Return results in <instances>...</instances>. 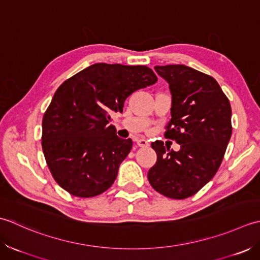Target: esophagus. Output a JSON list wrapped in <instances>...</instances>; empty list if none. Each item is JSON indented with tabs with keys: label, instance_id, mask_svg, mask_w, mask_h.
<instances>
[{
	"label": "esophagus",
	"instance_id": "34e87169",
	"mask_svg": "<svg viewBox=\"0 0 260 260\" xmlns=\"http://www.w3.org/2000/svg\"><path fill=\"white\" fill-rule=\"evenodd\" d=\"M136 142L139 147H148V146H149V142H148L146 139H138Z\"/></svg>",
	"mask_w": 260,
	"mask_h": 260
}]
</instances>
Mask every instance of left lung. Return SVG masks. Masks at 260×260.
Segmentation results:
<instances>
[{"label": "left lung", "instance_id": "8db88e82", "mask_svg": "<svg viewBox=\"0 0 260 260\" xmlns=\"http://www.w3.org/2000/svg\"><path fill=\"white\" fill-rule=\"evenodd\" d=\"M172 93V119L165 137L181 145L171 150L164 142L151 144L157 161L148 181L164 197L183 200L209 183L223 160L232 134L229 99L215 79L185 65L155 67Z\"/></svg>", "mask_w": 260, "mask_h": 260}]
</instances>
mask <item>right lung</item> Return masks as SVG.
Wrapping results in <instances>:
<instances>
[{
    "instance_id": "obj_1",
    "label": "right lung",
    "mask_w": 260,
    "mask_h": 260,
    "mask_svg": "<svg viewBox=\"0 0 260 260\" xmlns=\"http://www.w3.org/2000/svg\"><path fill=\"white\" fill-rule=\"evenodd\" d=\"M156 82L147 66L99 62L57 88L42 119L41 146L60 187L78 198L111 187L132 140L116 136L110 113L122 112L129 95Z\"/></svg>"
}]
</instances>
